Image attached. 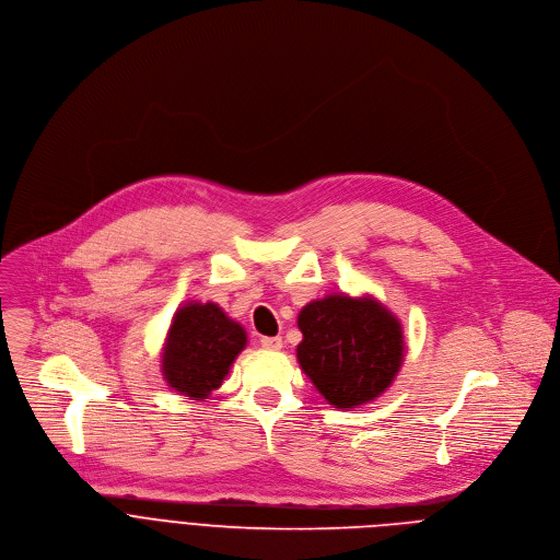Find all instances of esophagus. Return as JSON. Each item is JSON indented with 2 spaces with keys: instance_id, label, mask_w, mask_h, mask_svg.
Segmentation results:
<instances>
[{
  "instance_id": "1",
  "label": "esophagus",
  "mask_w": 560,
  "mask_h": 560,
  "mask_svg": "<svg viewBox=\"0 0 560 560\" xmlns=\"http://www.w3.org/2000/svg\"><path fill=\"white\" fill-rule=\"evenodd\" d=\"M261 347H266V349H281L283 347V338L281 336H264L261 338Z\"/></svg>"
}]
</instances>
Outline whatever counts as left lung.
I'll list each match as a JSON object with an SVG mask.
<instances>
[{
    "label": "left lung",
    "instance_id": "8db88e82",
    "mask_svg": "<svg viewBox=\"0 0 560 560\" xmlns=\"http://www.w3.org/2000/svg\"><path fill=\"white\" fill-rule=\"evenodd\" d=\"M299 329L296 358L320 396L338 409L378 398L402 364V327L374 299L331 294L312 301L299 314Z\"/></svg>",
    "mask_w": 560,
    "mask_h": 560
}]
</instances>
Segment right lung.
Returning <instances> with one entry per match:
<instances>
[{
	"instance_id": "right-lung-1",
	"label": "right lung",
	"mask_w": 560,
	"mask_h": 560,
	"mask_svg": "<svg viewBox=\"0 0 560 560\" xmlns=\"http://www.w3.org/2000/svg\"><path fill=\"white\" fill-rule=\"evenodd\" d=\"M246 331L215 303H189L175 312L162 351V376L173 392L205 400L222 385Z\"/></svg>"
}]
</instances>
